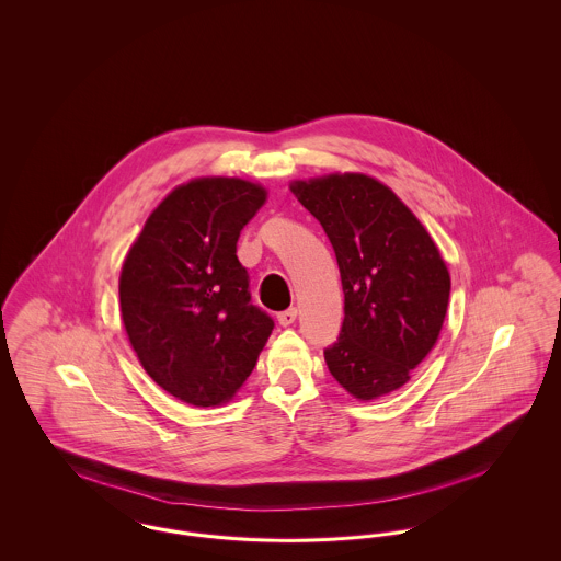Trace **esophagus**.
I'll return each mask as SVG.
<instances>
[{"mask_svg": "<svg viewBox=\"0 0 561 561\" xmlns=\"http://www.w3.org/2000/svg\"><path fill=\"white\" fill-rule=\"evenodd\" d=\"M296 319H298V308H287V310L278 312V323L285 325V328L291 325Z\"/></svg>", "mask_w": 561, "mask_h": 561, "instance_id": "1", "label": "esophagus"}]
</instances>
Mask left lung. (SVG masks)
I'll use <instances>...</instances> for the list:
<instances>
[{
    "instance_id": "8db88e82",
    "label": "left lung",
    "mask_w": 561,
    "mask_h": 561,
    "mask_svg": "<svg viewBox=\"0 0 561 561\" xmlns=\"http://www.w3.org/2000/svg\"><path fill=\"white\" fill-rule=\"evenodd\" d=\"M336 253L344 321L325 362L359 400L400 389L436 344L450 278L434 240L400 197L364 174L291 185Z\"/></svg>"
}]
</instances>
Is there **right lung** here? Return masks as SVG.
<instances>
[{
  "label": "right lung",
  "instance_id": "1",
  "mask_svg": "<svg viewBox=\"0 0 561 561\" xmlns=\"http://www.w3.org/2000/svg\"><path fill=\"white\" fill-rule=\"evenodd\" d=\"M263 202L265 188L249 181H191L152 210L123 263L129 342L150 378L193 407L227 402L274 330L236 255Z\"/></svg>",
  "mask_w": 561,
  "mask_h": 561
}]
</instances>
